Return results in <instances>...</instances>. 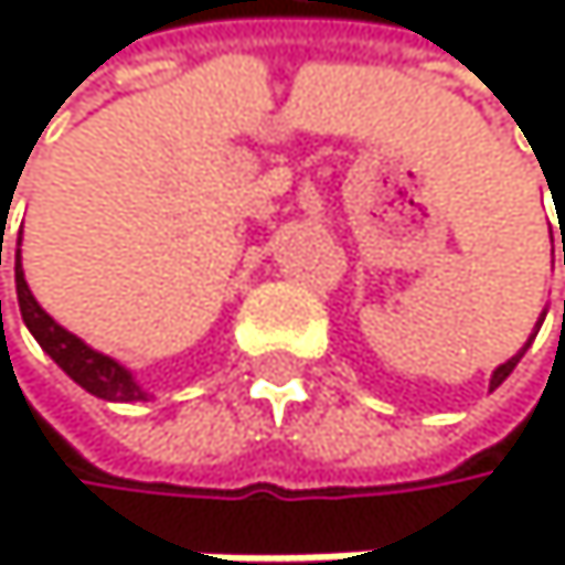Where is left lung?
Masks as SVG:
<instances>
[{"instance_id": "obj_1", "label": "left lung", "mask_w": 565, "mask_h": 565, "mask_svg": "<svg viewBox=\"0 0 565 565\" xmlns=\"http://www.w3.org/2000/svg\"><path fill=\"white\" fill-rule=\"evenodd\" d=\"M19 241H23V226H19ZM19 241H15V298H19V311H23L26 329L33 332V339L43 345V352L67 373L77 386H84L87 393L111 399V403H135L145 399V390L135 383V376L121 362H115L111 355H104L97 349H90L84 339H77L74 332H67L63 324H56L40 301L33 298L26 274H23V257H19ZM0 260H2V236H0Z\"/></svg>"}]
</instances>
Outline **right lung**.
<instances>
[{
	"mask_svg": "<svg viewBox=\"0 0 565 565\" xmlns=\"http://www.w3.org/2000/svg\"><path fill=\"white\" fill-rule=\"evenodd\" d=\"M563 264H565V236H563ZM563 308H565V305H563ZM542 318H546V311H542ZM542 318H539V324H542ZM539 324H535V329H539ZM522 352H525V349H522ZM522 352H519V355H512L509 362H502V365H498V369H494V373H491V390L505 383V376H509V373H512V369L519 365Z\"/></svg>",
	"mask_w": 565,
	"mask_h": 565,
	"instance_id": "obj_1",
	"label": "right lung"
}]
</instances>
